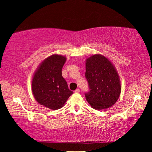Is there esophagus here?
<instances>
[{
	"label": "esophagus",
	"mask_w": 152,
	"mask_h": 152,
	"mask_svg": "<svg viewBox=\"0 0 152 152\" xmlns=\"http://www.w3.org/2000/svg\"><path fill=\"white\" fill-rule=\"evenodd\" d=\"M74 92H76V93H78V92H80V89L79 88L76 89L75 91H74Z\"/></svg>",
	"instance_id": "obj_1"
}]
</instances>
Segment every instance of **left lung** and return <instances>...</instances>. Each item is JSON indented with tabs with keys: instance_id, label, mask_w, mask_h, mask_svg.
<instances>
[{
	"instance_id": "obj_1",
	"label": "left lung",
	"mask_w": 152,
	"mask_h": 152,
	"mask_svg": "<svg viewBox=\"0 0 152 152\" xmlns=\"http://www.w3.org/2000/svg\"><path fill=\"white\" fill-rule=\"evenodd\" d=\"M85 77L89 86L86 99L93 109H107L117 102L121 86L116 69L109 59L101 54L86 59Z\"/></svg>"
}]
</instances>
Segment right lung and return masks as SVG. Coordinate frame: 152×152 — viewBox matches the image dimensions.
Returning <instances> with one entry per match:
<instances>
[{"mask_svg":"<svg viewBox=\"0 0 152 152\" xmlns=\"http://www.w3.org/2000/svg\"><path fill=\"white\" fill-rule=\"evenodd\" d=\"M66 60L63 56H51L41 63L33 76V96L41 105L51 110L62 107L73 93L61 75Z\"/></svg>","mask_w":152,"mask_h":152,"instance_id":"obj_1","label":"right lung"}]
</instances>
